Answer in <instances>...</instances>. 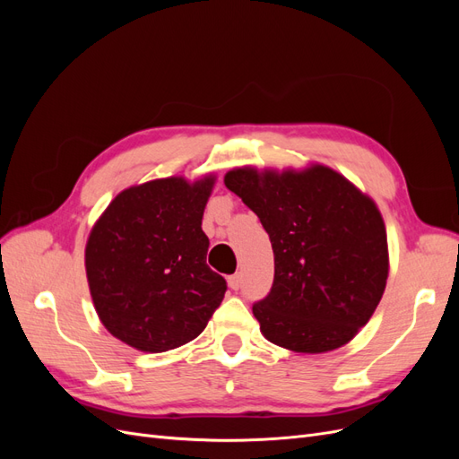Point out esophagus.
<instances>
[{"mask_svg":"<svg viewBox=\"0 0 459 459\" xmlns=\"http://www.w3.org/2000/svg\"><path fill=\"white\" fill-rule=\"evenodd\" d=\"M241 281H243V275L241 273H233V275L228 277V285L233 290H238L241 287Z\"/></svg>","mask_w":459,"mask_h":459,"instance_id":"34e87169","label":"esophagus"}]
</instances>
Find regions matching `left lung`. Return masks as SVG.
Segmentation results:
<instances>
[{
  "label": "left lung",
  "instance_id": "8db88e82",
  "mask_svg": "<svg viewBox=\"0 0 459 459\" xmlns=\"http://www.w3.org/2000/svg\"><path fill=\"white\" fill-rule=\"evenodd\" d=\"M224 184L251 208L273 248V285L253 314L287 351L322 354L351 342L385 293L388 245L375 201L324 164L241 166Z\"/></svg>",
  "mask_w": 459,
  "mask_h": 459
}]
</instances>
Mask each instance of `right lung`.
I'll return each mask as SVG.
<instances>
[{
  "instance_id": "right-lung-1",
  "label": "right lung",
  "mask_w": 459,
  "mask_h": 459,
  "mask_svg": "<svg viewBox=\"0 0 459 459\" xmlns=\"http://www.w3.org/2000/svg\"><path fill=\"white\" fill-rule=\"evenodd\" d=\"M214 174L132 186L110 201L86 243L90 295L110 335L142 352L178 349L206 327L226 280L206 266L203 212Z\"/></svg>"
}]
</instances>
